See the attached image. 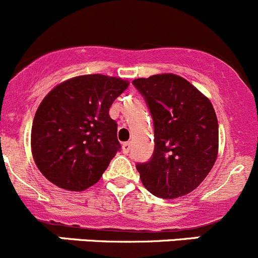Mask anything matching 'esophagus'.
Returning <instances> with one entry per match:
<instances>
[{
    "mask_svg": "<svg viewBox=\"0 0 258 258\" xmlns=\"http://www.w3.org/2000/svg\"><path fill=\"white\" fill-rule=\"evenodd\" d=\"M121 149H123L124 154H128L129 150H130V143L129 142L123 143V145H121Z\"/></svg>",
    "mask_w": 258,
    "mask_h": 258,
    "instance_id": "esophagus-1",
    "label": "esophagus"
}]
</instances>
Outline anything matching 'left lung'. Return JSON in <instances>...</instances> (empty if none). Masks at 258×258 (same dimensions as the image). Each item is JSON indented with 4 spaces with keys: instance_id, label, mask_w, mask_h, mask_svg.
Wrapping results in <instances>:
<instances>
[{
    "instance_id": "1",
    "label": "left lung",
    "mask_w": 258,
    "mask_h": 258,
    "mask_svg": "<svg viewBox=\"0 0 258 258\" xmlns=\"http://www.w3.org/2000/svg\"><path fill=\"white\" fill-rule=\"evenodd\" d=\"M154 124V152L138 163L143 185L155 197L188 195L205 180L218 153V120L210 99L174 74L135 79Z\"/></svg>"
}]
</instances>
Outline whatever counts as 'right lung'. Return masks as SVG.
<instances>
[{"mask_svg":"<svg viewBox=\"0 0 258 258\" xmlns=\"http://www.w3.org/2000/svg\"><path fill=\"white\" fill-rule=\"evenodd\" d=\"M128 85L94 74L63 81L45 96L32 123L31 149L51 183L80 192L100 179L121 148L109 109Z\"/></svg>","mask_w":258,"mask_h":258,"instance_id":"add662e5","label":"right lung"}]
</instances>
